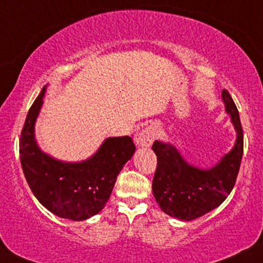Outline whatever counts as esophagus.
Listing matches in <instances>:
<instances>
[{"instance_id": "esophagus-1", "label": "esophagus", "mask_w": 263, "mask_h": 263, "mask_svg": "<svg viewBox=\"0 0 263 263\" xmlns=\"http://www.w3.org/2000/svg\"><path fill=\"white\" fill-rule=\"evenodd\" d=\"M156 137H158V128L155 126H148V127L143 128L142 131H139L137 135H136V143L141 147H149L152 145V143L155 141Z\"/></svg>"}]
</instances>
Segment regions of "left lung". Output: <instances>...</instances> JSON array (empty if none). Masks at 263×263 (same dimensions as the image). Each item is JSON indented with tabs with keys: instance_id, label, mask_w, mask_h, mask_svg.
<instances>
[{
	"instance_id": "8db88e82",
	"label": "left lung",
	"mask_w": 263,
	"mask_h": 263,
	"mask_svg": "<svg viewBox=\"0 0 263 263\" xmlns=\"http://www.w3.org/2000/svg\"><path fill=\"white\" fill-rule=\"evenodd\" d=\"M226 110L237 129L234 148L210 170L188 165L174 145L155 141L153 151L158 164L153 178V194L161 210L171 217L191 221L208 214L226 200L240 168L244 136L237 105L227 89L222 91Z\"/></svg>"
}]
</instances>
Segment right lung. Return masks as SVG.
Listing matches in <instances>:
<instances>
[{
	"instance_id": "obj_1",
	"label": "right lung",
	"mask_w": 263,
	"mask_h": 263,
	"mask_svg": "<svg viewBox=\"0 0 263 263\" xmlns=\"http://www.w3.org/2000/svg\"><path fill=\"white\" fill-rule=\"evenodd\" d=\"M42 88L29 109L21 139L22 168L30 189L47 210L63 218L82 221L104 208L118 175L136 147L131 137L108 138L99 151L82 162H62L40 151L34 125L45 96Z\"/></svg>"
}]
</instances>
